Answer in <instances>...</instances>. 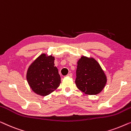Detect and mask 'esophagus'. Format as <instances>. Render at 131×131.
I'll return each instance as SVG.
<instances>
[{
  "label": "esophagus",
  "instance_id": "1",
  "mask_svg": "<svg viewBox=\"0 0 131 131\" xmlns=\"http://www.w3.org/2000/svg\"><path fill=\"white\" fill-rule=\"evenodd\" d=\"M68 77H72V73H68V74L67 75Z\"/></svg>",
  "mask_w": 131,
  "mask_h": 131
}]
</instances>
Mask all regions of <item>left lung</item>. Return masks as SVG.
<instances>
[{"label": "left lung", "instance_id": "obj_1", "mask_svg": "<svg viewBox=\"0 0 131 131\" xmlns=\"http://www.w3.org/2000/svg\"><path fill=\"white\" fill-rule=\"evenodd\" d=\"M77 64V88L88 95L100 93L107 82V77L100 64L94 58L85 56H82Z\"/></svg>", "mask_w": 131, "mask_h": 131}]
</instances>
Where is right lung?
Instances as JSON below:
<instances>
[{
    "label": "right lung",
    "mask_w": 131,
    "mask_h": 131,
    "mask_svg": "<svg viewBox=\"0 0 131 131\" xmlns=\"http://www.w3.org/2000/svg\"><path fill=\"white\" fill-rule=\"evenodd\" d=\"M54 58L43 53L30 66L27 80L30 88L37 94L46 96L57 89L60 84V77L54 63Z\"/></svg>",
    "instance_id": "add662e5"
}]
</instances>
